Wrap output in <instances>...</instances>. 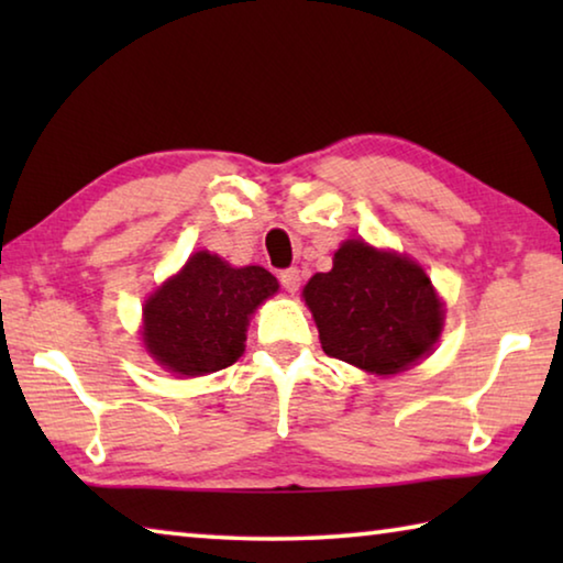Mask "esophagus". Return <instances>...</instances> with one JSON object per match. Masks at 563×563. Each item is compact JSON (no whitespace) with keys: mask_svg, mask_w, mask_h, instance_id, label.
Here are the masks:
<instances>
[{"mask_svg":"<svg viewBox=\"0 0 563 563\" xmlns=\"http://www.w3.org/2000/svg\"><path fill=\"white\" fill-rule=\"evenodd\" d=\"M278 278H280V285H283V288L288 290V292H295V290L300 288V271H298V268L280 271Z\"/></svg>","mask_w":563,"mask_h":563,"instance_id":"34e87169","label":"esophagus"}]
</instances>
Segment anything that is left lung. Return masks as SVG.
I'll list each match as a JSON object with an SVG mask.
<instances>
[{
	"label": "left lung",
	"mask_w": 563,
	"mask_h": 563,
	"mask_svg": "<svg viewBox=\"0 0 563 563\" xmlns=\"http://www.w3.org/2000/svg\"><path fill=\"white\" fill-rule=\"evenodd\" d=\"M302 295L325 355L367 373L407 369L442 330V302L424 271L365 241L342 243L332 271L312 275Z\"/></svg>",
	"instance_id": "left-lung-1"
}]
</instances>
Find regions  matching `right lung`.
I'll return each mask as SVG.
<instances>
[{"mask_svg":"<svg viewBox=\"0 0 563 563\" xmlns=\"http://www.w3.org/2000/svg\"><path fill=\"white\" fill-rule=\"evenodd\" d=\"M278 290L261 268H231L218 255H190L176 278L161 285L144 308V342L170 373L206 375L243 355L251 312Z\"/></svg>","mask_w":563,"mask_h":563,"instance_id":"1","label":"right lung"}]
</instances>
